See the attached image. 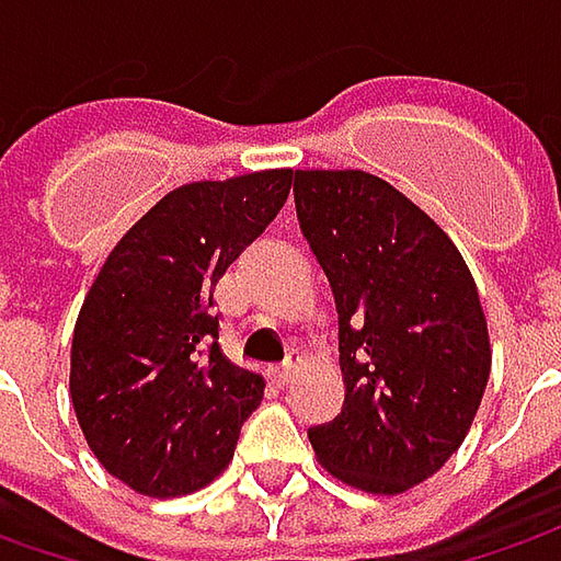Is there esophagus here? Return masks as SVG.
I'll use <instances>...</instances> for the list:
<instances>
[{
	"instance_id": "1",
	"label": "esophagus",
	"mask_w": 561,
	"mask_h": 561,
	"mask_svg": "<svg viewBox=\"0 0 561 561\" xmlns=\"http://www.w3.org/2000/svg\"><path fill=\"white\" fill-rule=\"evenodd\" d=\"M293 371H296V365H293V362H284V365L271 368L268 377H271V380H277V383H287V380L293 377Z\"/></svg>"
}]
</instances>
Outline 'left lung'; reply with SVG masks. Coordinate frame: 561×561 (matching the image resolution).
<instances>
[{
    "label": "left lung",
    "instance_id": "left-lung-1",
    "mask_svg": "<svg viewBox=\"0 0 561 561\" xmlns=\"http://www.w3.org/2000/svg\"><path fill=\"white\" fill-rule=\"evenodd\" d=\"M296 218L334 290L346 399L309 427L343 484L397 496L462 446L490 377L474 277L419 205L365 171H296Z\"/></svg>",
    "mask_w": 561,
    "mask_h": 561
}]
</instances>
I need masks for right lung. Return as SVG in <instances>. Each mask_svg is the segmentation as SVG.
<instances>
[{
  "mask_svg": "<svg viewBox=\"0 0 561 561\" xmlns=\"http://www.w3.org/2000/svg\"><path fill=\"white\" fill-rule=\"evenodd\" d=\"M293 171L171 190L108 252L71 343V402L108 474L181 496L230 462L265 380L218 346L215 284L287 203Z\"/></svg>",
  "mask_w": 561,
  "mask_h": 561,
  "instance_id": "obj_1",
  "label": "right lung"
}]
</instances>
